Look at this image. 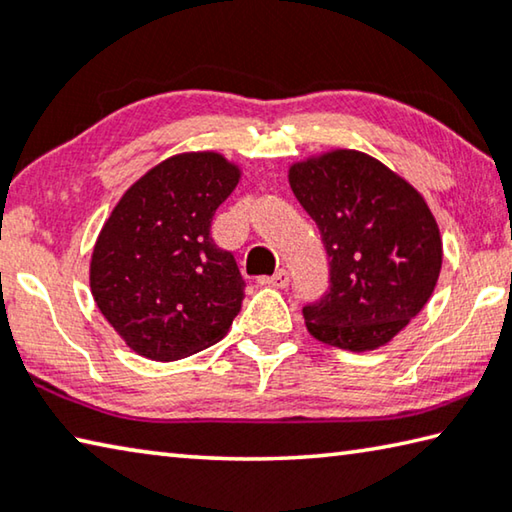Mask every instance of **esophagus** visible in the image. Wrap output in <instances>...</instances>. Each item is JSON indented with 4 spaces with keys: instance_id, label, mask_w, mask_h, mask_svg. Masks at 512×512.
I'll return each instance as SVG.
<instances>
[{
    "instance_id": "1",
    "label": "esophagus",
    "mask_w": 512,
    "mask_h": 512,
    "mask_svg": "<svg viewBox=\"0 0 512 512\" xmlns=\"http://www.w3.org/2000/svg\"><path fill=\"white\" fill-rule=\"evenodd\" d=\"M257 282L262 284V287H275V289H284V287H289V273L284 271V268H280V271H277L275 275H264V277H259Z\"/></svg>"
}]
</instances>
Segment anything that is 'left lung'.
Listing matches in <instances>:
<instances>
[{
    "instance_id": "left-lung-1",
    "label": "left lung",
    "mask_w": 512,
    "mask_h": 512,
    "mask_svg": "<svg viewBox=\"0 0 512 512\" xmlns=\"http://www.w3.org/2000/svg\"><path fill=\"white\" fill-rule=\"evenodd\" d=\"M289 183L329 257V291L302 307L309 334L352 352L381 348L436 289L443 241L429 205L386 164L352 149L296 162Z\"/></svg>"
}]
</instances>
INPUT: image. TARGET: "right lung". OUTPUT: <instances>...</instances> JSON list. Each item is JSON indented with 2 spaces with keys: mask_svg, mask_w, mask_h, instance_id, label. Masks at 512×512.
I'll list each match as a JSON object with an SVG mask.
<instances>
[{
  "mask_svg": "<svg viewBox=\"0 0 512 512\" xmlns=\"http://www.w3.org/2000/svg\"><path fill=\"white\" fill-rule=\"evenodd\" d=\"M241 171L214 151L146 171L101 228L90 264L94 302L137 354L176 361L219 343L239 314L244 277L210 235Z\"/></svg>",
  "mask_w": 512,
  "mask_h": 512,
  "instance_id": "1",
  "label": "right lung"
}]
</instances>
